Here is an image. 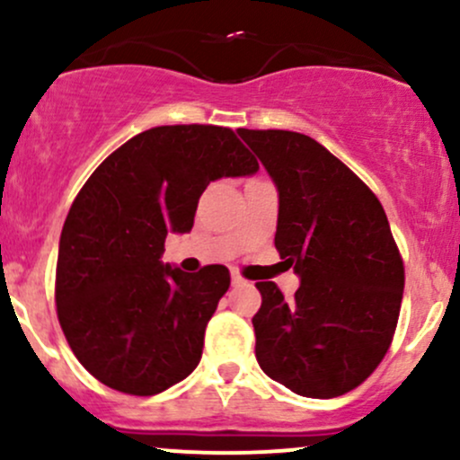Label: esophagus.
I'll return each instance as SVG.
<instances>
[{
    "mask_svg": "<svg viewBox=\"0 0 460 460\" xmlns=\"http://www.w3.org/2000/svg\"><path fill=\"white\" fill-rule=\"evenodd\" d=\"M231 283H234V285H240V283H244V279H242L240 274H237V272H231Z\"/></svg>",
    "mask_w": 460,
    "mask_h": 460,
    "instance_id": "esophagus-1",
    "label": "esophagus"
}]
</instances>
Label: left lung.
Here are the masks:
<instances>
[{"mask_svg": "<svg viewBox=\"0 0 460 460\" xmlns=\"http://www.w3.org/2000/svg\"><path fill=\"white\" fill-rule=\"evenodd\" d=\"M279 192L274 246L300 288L285 300L257 281V363L305 398H335L383 361L398 324L404 266L381 200L320 142L296 131L237 129Z\"/></svg>", "mask_w": 460, "mask_h": 460, "instance_id": "obj_1", "label": "left lung"}]
</instances>
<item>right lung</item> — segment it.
Instances as JSON below:
<instances>
[{
  "mask_svg": "<svg viewBox=\"0 0 460 460\" xmlns=\"http://www.w3.org/2000/svg\"><path fill=\"white\" fill-rule=\"evenodd\" d=\"M260 164L226 128L164 125L105 157L62 226L58 320L73 355L116 392L155 395L192 374L205 326L229 289L225 266L190 274L162 263L168 234H188L209 181Z\"/></svg>",
  "mask_w": 460,
  "mask_h": 460,
  "instance_id": "right-lung-1",
  "label": "right lung"
}]
</instances>
